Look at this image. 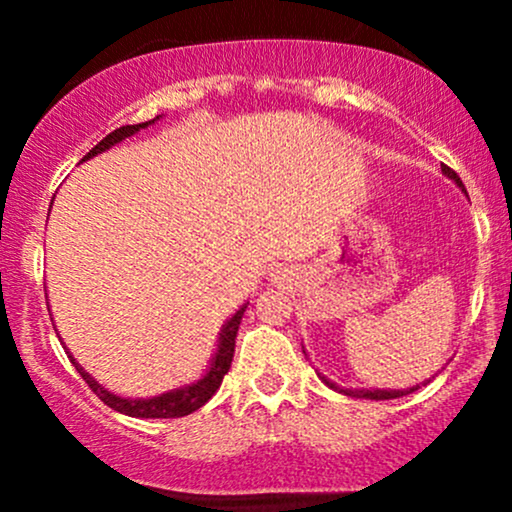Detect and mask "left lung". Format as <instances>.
I'll use <instances>...</instances> for the list:
<instances>
[{
    "label": "left lung",
    "mask_w": 512,
    "mask_h": 512,
    "mask_svg": "<svg viewBox=\"0 0 512 512\" xmlns=\"http://www.w3.org/2000/svg\"><path fill=\"white\" fill-rule=\"evenodd\" d=\"M440 168H443V173L448 175L450 180H455L457 185L464 187V185H462V180H460V175H457L455 170L448 168V166H440ZM322 380H325V383L330 385V387H334V390H339V387L334 385V383H330V380H327V378H322ZM424 385H426V383H424ZM414 390H419V385H416V387H409V390H342V392H344V395H351V397H363V399H397V397L409 395V392H414Z\"/></svg>",
    "instance_id": "1"
}]
</instances>
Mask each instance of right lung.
<instances>
[{
	"label": "right lung",
	"instance_id": "obj_1",
	"mask_svg": "<svg viewBox=\"0 0 512 512\" xmlns=\"http://www.w3.org/2000/svg\"><path fill=\"white\" fill-rule=\"evenodd\" d=\"M158 117H161V115H158ZM158 117H154V120H149V122H142V125H125V127L115 129V132H110L108 137L101 139V142L93 146V149L88 151V154L81 158V161L103 154V151H108L110 146L120 144L122 139L137 134L139 129L154 125ZM245 308H248V303L240 305V308L236 310V315H233L231 320L223 325L221 337H219V349H216L214 358H211L209 370L202 375V378L197 380V383L178 387V390L163 392V395L151 397V399H127V397L113 395V392L105 390V387L98 383V380H93L91 375H88L86 370L81 368L79 363H76V358L69 354V351H67V354H69V358H72L74 368L79 370L81 378H84L88 383V387H91V390L98 395V399L108 404L110 409L120 411V414H127V416H137V419H178V416H187V414H192V411H197L199 407H204V404H207L209 399L214 397V392L219 390L223 375H226L228 368H231L233 351H236V334H238L240 320H243Z\"/></svg>",
	"mask_w": 512,
	"mask_h": 512
}]
</instances>
